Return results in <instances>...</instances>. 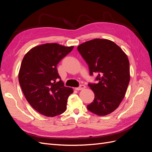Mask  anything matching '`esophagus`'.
Masks as SVG:
<instances>
[{
  "label": "esophagus",
  "mask_w": 152,
  "mask_h": 152,
  "mask_svg": "<svg viewBox=\"0 0 152 152\" xmlns=\"http://www.w3.org/2000/svg\"><path fill=\"white\" fill-rule=\"evenodd\" d=\"M86 88V86L84 85H80L79 87H75V89L77 91H80V90H82Z\"/></svg>",
  "instance_id": "34e87169"
}]
</instances>
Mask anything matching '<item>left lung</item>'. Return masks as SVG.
I'll list each match as a JSON object with an SVG mask.
<instances>
[{
    "mask_svg": "<svg viewBox=\"0 0 152 152\" xmlns=\"http://www.w3.org/2000/svg\"><path fill=\"white\" fill-rule=\"evenodd\" d=\"M77 49L88 64L90 75L98 73V83L88 84L95 97L87 109L99 116L111 113L122 102L129 83L127 56L118 45L108 39L87 41Z\"/></svg>",
    "mask_w": 152,
    "mask_h": 152,
    "instance_id": "8db88e82",
    "label": "left lung"
}]
</instances>
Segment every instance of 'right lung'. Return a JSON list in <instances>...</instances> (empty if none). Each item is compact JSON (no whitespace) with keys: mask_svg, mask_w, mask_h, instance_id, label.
Here are the masks:
<instances>
[{"mask_svg":"<svg viewBox=\"0 0 152 152\" xmlns=\"http://www.w3.org/2000/svg\"><path fill=\"white\" fill-rule=\"evenodd\" d=\"M73 49L46 43L31 48L23 59L18 74L22 91L29 104L43 115L54 117L66 110L73 91L64 86L57 65Z\"/></svg>","mask_w":152,"mask_h":152,"instance_id":"1","label":"right lung"}]
</instances>
